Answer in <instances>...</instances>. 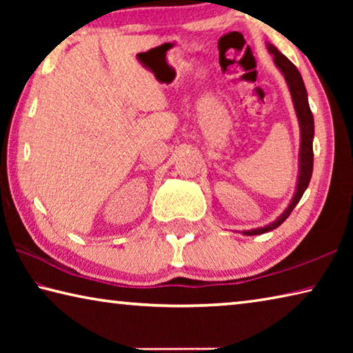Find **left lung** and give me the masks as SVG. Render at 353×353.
<instances>
[{
  "instance_id": "1",
  "label": "left lung",
  "mask_w": 353,
  "mask_h": 353,
  "mask_svg": "<svg viewBox=\"0 0 353 353\" xmlns=\"http://www.w3.org/2000/svg\"><path fill=\"white\" fill-rule=\"evenodd\" d=\"M268 51L274 56V62H276L280 71H282L285 76V81L288 83L291 97H292V103H294V109L299 118V124H301L302 141H301V162H299V168H301V171H299V181H297V190H296L294 198H292L288 208L282 213V216L266 227H260V229H254V230H244L243 232L244 235H260V234H266V232L277 229V227L290 216L291 212L294 210V207L297 205V202L301 201L302 194L305 193V190L310 183V179H312V172H313L314 119H313L312 110H310L308 97H307L305 85H303L302 76L299 73V70L294 67V63L288 61V59H286L276 46L268 43Z\"/></svg>"
}]
</instances>
